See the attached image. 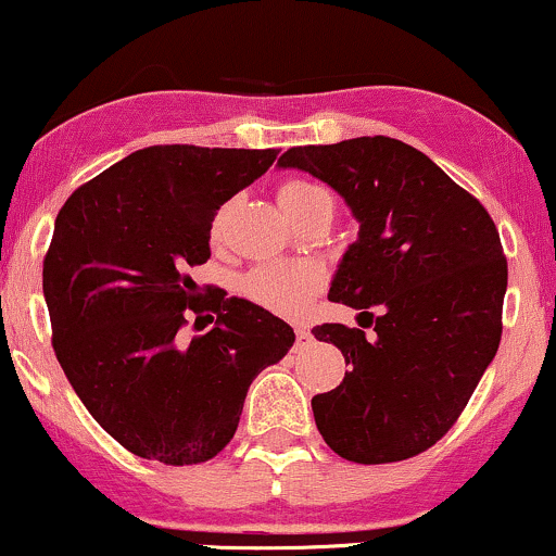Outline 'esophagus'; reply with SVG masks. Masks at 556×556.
Returning <instances> with one entry per match:
<instances>
[{
  "mask_svg": "<svg viewBox=\"0 0 556 556\" xmlns=\"http://www.w3.org/2000/svg\"><path fill=\"white\" fill-rule=\"evenodd\" d=\"M311 342H314V337H311V331L305 329V327H295V350L308 348Z\"/></svg>",
  "mask_w": 556,
  "mask_h": 556,
  "instance_id": "34e87169",
  "label": "esophagus"
}]
</instances>
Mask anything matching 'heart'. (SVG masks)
Segmentation results:
<instances>
[{
  "instance_id": "b5f03b06",
  "label": "heart",
  "mask_w": 556,
  "mask_h": 556,
  "mask_svg": "<svg viewBox=\"0 0 556 556\" xmlns=\"http://www.w3.org/2000/svg\"><path fill=\"white\" fill-rule=\"evenodd\" d=\"M279 203L287 214L298 212L316 198H329L321 185L287 180L279 188ZM331 201V198H329ZM321 271L311 264H261L240 279L242 298L277 316H300L321 290Z\"/></svg>"
}]
</instances>
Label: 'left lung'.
Wrapping results in <instances>:
<instances>
[{
	"label": "left lung",
	"mask_w": 556,
	"mask_h": 556,
	"mask_svg": "<svg viewBox=\"0 0 556 556\" xmlns=\"http://www.w3.org/2000/svg\"><path fill=\"white\" fill-rule=\"evenodd\" d=\"M279 167L327 182L361 225L329 300L361 311L375 337L344 324L314 327L350 363L340 387L311 400L318 431L344 460L416 457L455 426L500 348V232L478 198L402 140L298 146Z\"/></svg>",
	"instance_id": "left-lung-1"
}]
</instances>
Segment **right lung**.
<instances>
[{"label": "right lung", "instance_id": "right-lung-1", "mask_svg": "<svg viewBox=\"0 0 556 556\" xmlns=\"http://www.w3.org/2000/svg\"><path fill=\"white\" fill-rule=\"evenodd\" d=\"M277 149L149 146L80 185L54 222L43 298L56 361L88 413L132 455L212 460L240 424L248 387L295 331L261 305L190 279L212 256L222 203ZM217 314L185 343L190 315Z\"/></svg>", "mask_w": 556, "mask_h": 556}]
</instances>
